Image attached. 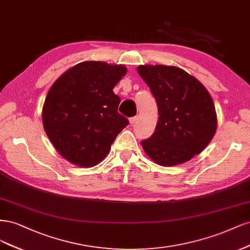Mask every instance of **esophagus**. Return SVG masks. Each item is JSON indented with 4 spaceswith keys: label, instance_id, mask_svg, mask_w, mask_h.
Wrapping results in <instances>:
<instances>
[{
    "label": "esophagus",
    "instance_id": "1",
    "mask_svg": "<svg viewBox=\"0 0 250 250\" xmlns=\"http://www.w3.org/2000/svg\"><path fill=\"white\" fill-rule=\"evenodd\" d=\"M137 119H138V116H134V117H131V118L128 119V120H130V124H131V125H134V124L137 122Z\"/></svg>",
    "mask_w": 250,
    "mask_h": 250
}]
</instances>
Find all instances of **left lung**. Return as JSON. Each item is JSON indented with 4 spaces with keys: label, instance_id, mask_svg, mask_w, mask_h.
I'll list each match as a JSON object with an SVG mask.
<instances>
[{
    "label": "left lung",
    "instance_id": "left-lung-1",
    "mask_svg": "<svg viewBox=\"0 0 250 250\" xmlns=\"http://www.w3.org/2000/svg\"><path fill=\"white\" fill-rule=\"evenodd\" d=\"M137 71L156 99L155 132L141 141L146 155L161 166H174L203 151L217 130V114L207 88L180 67L139 65Z\"/></svg>",
    "mask_w": 250,
    "mask_h": 250
}]
</instances>
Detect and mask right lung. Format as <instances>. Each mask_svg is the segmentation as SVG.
Returning a JSON list of instances; mask_svg holds the SVG:
<instances>
[{
	"instance_id": "right-lung-1",
	"label": "right lung",
	"mask_w": 250,
	"mask_h": 250,
	"mask_svg": "<svg viewBox=\"0 0 250 250\" xmlns=\"http://www.w3.org/2000/svg\"><path fill=\"white\" fill-rule=\"evenodd\" d=\"M125 74L123 64L84 61L50 88L42 107L43 128L55 149L71 164L98 165L128 125L117 112L120 99L113 92Z\"/></svg>"
}]
</instances>
